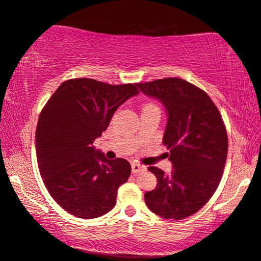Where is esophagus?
<instances>
[{"label": "esophagus", "instance_id": "esophagus-1", "mask_svg": "<svg viewBox=\"0 0 261 261\" xmlns=\"http://www.w3.org/2000/svg\"><path fill=\"white\" fill-rule=\"evenodd\" d=\"M146 170H147V169H146V166H144V165H140V164H138V163L132 164V172H133L134 174H138L140 172H145Z\"/></svg>", "mask_w": 261, "mask_h": 261}]
</instances>
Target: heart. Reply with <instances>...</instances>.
Instances as JSON below:
<instances>
[{"label":"heart","mask_w":261,"mask_h":261,"mask_svg":"<svg viewBox=\"0 0 261 261\" xmlns=\"http://www.w3.org/2000/svg\"><path fill=\"white\" fill-rule=\"evenodd\" d=\"M148 106H151V105H148Z\"/></svg>","instance_id":"b5f03b06"}]
</instances>
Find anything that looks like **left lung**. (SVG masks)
I'll list each match as a JSON object with an SVG mask.
<instances>
[{
  "label": "left lung",
  "mask_w": 261,
  "mask_h": 261,
  "mask_svg": "<svg viewBox=\"0 0 261 261\" xmlns=\"http://www.w3.org/2000/svg\"><path fill=\"white\" fill-rule=\"evenodd\" d=\"M142 94L165 107L163 142L173 170H148L156 177L154 190L145 194L148 209L164 219L181 220L197 213L219 187L228 153L222 116L202 89L180 78L138 85Z\"/></svg>",
  "instance_id": "1"
}]
</instances>
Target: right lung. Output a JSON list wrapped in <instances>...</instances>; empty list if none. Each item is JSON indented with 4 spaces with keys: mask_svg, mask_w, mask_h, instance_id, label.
I'll use <instances>...</instances> for the list:
<instances>
[{
    "mask_svg": "<svg viewBox=\"0 0 261 261\" xmlns=\"http://www.w3.org/2000/svg\"><path fill=\"white\" fill-rule=\"evenodd\" d=\"M138 83L110 85L91 78L59 85L41 110L35 130L38 166L52 198L71 215L95 219L114 208L130 176L126 159H107L92 146Z\"/></svg>",
    "mask_w": 261,
    "mask_h": 261,
    "instance_id": "1",
    "label": "right lung"
}]
</instances>
